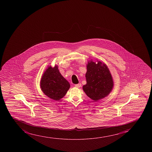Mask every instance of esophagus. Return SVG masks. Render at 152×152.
I'll return each instance as SVG.
<instances>
[{"label": "esophagus", "mask_w": 152, "mask_h": 152, "mask_svg": "<svg viewBox=\"0 0 152 152\" xmlns=\"http://www.w3.org/2000/svg\"><path fill=\"white\" fill-rule=\"evenodd\" d=\"M75 86L76 88H80L81 86V83H78V84H76L75 85Z\"/></svg>", "instance_id": "1"}]
</instances>
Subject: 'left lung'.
Segmentation results:
<instances>
[{
	"mask_svg": "<svg viewBox=\"0 0 152 152\" xmlns=\"http://www.w3.org/2000/svg\"><path fill=\"white\" fill-rule=\"evenodd\" d=\"M86 78L87 83L83 91L92 100L96 101L108 95L113 87L112 77L108 67L104 63L90 61L87 66Z\"/></svg>",
	"mask_w": 152,
	"mask_h": 152,
	"instance_id": "obj_1",
	"label": "left lung"
}]
</instances>
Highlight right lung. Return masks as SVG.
<instances>
[{
  "instance_id": "right-lung-1",
  "label": "right lung",
  "mask_w": 152,
  "mask_h": 152,
  "mask_svg": "<svg viewBox=\"0 0 152 152\" xmlns=\"http://www.w3.org/2000/svg\"><path fill=\"white\" fill-rule=\"evenodd\" d=\"M58 67H48L42 76L40 87L46 96L53 100H59L66 94L70 85L61 75Z\"/></svg>"
}]
</instances>
